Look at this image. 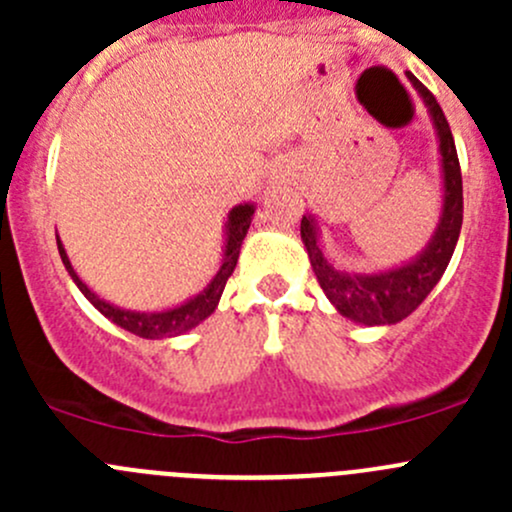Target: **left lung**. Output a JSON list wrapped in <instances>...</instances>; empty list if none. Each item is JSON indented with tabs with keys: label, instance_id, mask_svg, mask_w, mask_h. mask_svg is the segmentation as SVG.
I'll return each instance as SVG.
<instances>
[{
	"label": "left lung",
	"instance_id": "1",
	"mask_svg": "<svg viewBox=\"0 0 512 512\" xmlns=\"http://www.w3.org/2000/svg\"><path fill=\"white\" fill-rule=\"evenodd\" d=\"M409 79L423 101H426L428 111H431L438 143H441L443 163V213L438 230L433 232L426 250L416 260H411L409 265L396 267V270L379 272V275H349V272L334 270L324 260L322 250L317 245V225H314L312 218L302 215V227H299L309 262H312V270L317 275L319 287L329 297V302L337 307L339 314L354 319V322L369 324V327L401 322L431 294V289L438 285L448 262H451L463 225L461 163H458L451 126H448L436 96L414 74H409Z\"/></svg>",
	"mask_w": 512,
	"mask_h": 512
}]
</instances>
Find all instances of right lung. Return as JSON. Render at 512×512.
Here are the masks:
<instances>
[{"label": "right lung", "mask_w": 512, "mask_h": 512, "mask_svg": "<svg viewBox=\"0 0 512 512\" xmlns=\"http://www.w3.org/2000/svg\"><path fill=\"white\" fill-rule=\"evenodd\" d=\"M252 213H255L252 205H237V208L230 210V218H227L225 260H223V267H220V272L215 275V280L210 282L208 289H203L198 297H193L190 302L180 304V307L175 309H165V312H128V309H118L113 307V304L103 302L101 297H96V294L79 280V275H76L74 267H71L69 257H66V250L64 245H61V240H56V245H59L61 262H64L66 270H69L71 280L76 282V287L84 292V297L94 304L103 317H108L113 324L123 327L126 332L136 334V337L163 339V337H175V334L188 332V329H193L195 324H200L203 319H208L210 314L215 312V307H218L220 302V294H223V289L227 285V277L235 272L237 257H240V245L242 240H245L247 230H250Z\"/></svg>", "instance_id": "right-lung-1"}]
</instances>
